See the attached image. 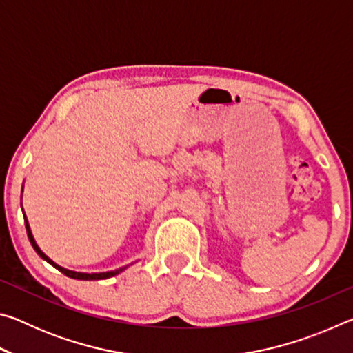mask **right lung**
Masks as SVG:
<instances>
[{"label": "right lung", "mask_w": 353, "mask_h": 353, "mask_svg": "<svg viewBox=\"0 0 353 353\" xmlns=\"http://www.w3.org/2000/svg\"><path fill=\"white\" fill-rule=\"evenodd\" d=\"M23 191V190H21ZM21 210H23V205H21ZM23 216H25V225H26V232H28V238H29V241H31V244H32V248H34V250L35 252H37L41 259H43L45 261H48L50 263L51 266H54L56 270H59L61 271L62 274H65V276L67 277H71V279H76V280H104V279H110V277H113V276H118L119 272H123L124 270H128V266H123V268H118V270H115V271H107V272H77V271H71V270H67V268H62V266H59L57 263H54L52 261L50 256H48L45 252H41V249L39 248V244L35 243V240H34V235H32V232H31V225H29V223H28V218H26V214H25V212H23Z\"/></svg>", "instance_id": "1"}]
</instances>
